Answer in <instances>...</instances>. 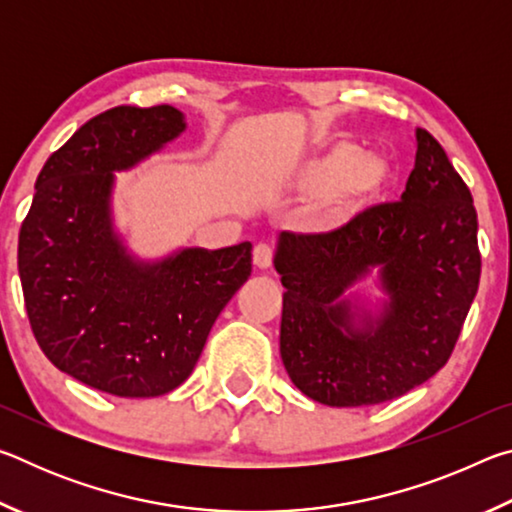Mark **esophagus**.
<instances>
[{
	"mask_svg": "<svg viewBox=\"0 0 512 512\" xmlns=\"http://www.w3.org/2000/svg\"><path fill=\"white\" fill-rule=\"evenodd\" d=\"M273 246L268 244H257L253 250V262L257 268H268L273 264Z\"/></svg>",
	"mask_w": 512,
	"mask_h": 512,
	"instance_id": "esophagus-1",
	"label": "esophagus"
}]
</instances>
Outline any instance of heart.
Segmentation results:
<instances>
[{
    "instance_id": "1",
    "label": "heart",
    "mask_w": 512,
    "mask_h": 512,
    "mask_svg": "<svg viewBox=\"0 0 512 512\" xmlns=\"http://www.w3.org/2000/svg\"><path fill=\"white\" fill-rule=\"evenodd\" d=\"M375 176V164L354 149L332 151L300 173L296 185L309 196H341L366 187Z\"/></svg>"
}]
</instances>
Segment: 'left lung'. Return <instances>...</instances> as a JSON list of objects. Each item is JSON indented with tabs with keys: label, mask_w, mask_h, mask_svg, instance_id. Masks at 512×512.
Here are the masks:
<instances>
[{
	"label": "left lung",
	"mask_w": 512,
	"mask_h": 512,
	"mask_svg": "<svg viewBox=\"0 0 512 512\" xmlns=\"http://www.w3.org/2000/svg\"><path fill=\"white\" fill-rule=\"evenodd\" d=\"M415 137L400 201L372 205L325 235H280L282 363L320 404H381L424 384L452 357L479 289L470 189L436 137L424 128ZM372 267L389 293L377 319L342 300Z\"/></svg>",
	"instance_id": "obj_1"
}]
</instances>
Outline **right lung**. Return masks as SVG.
I'll return each mask as SVG.
<instances>
[{"label":"right lung","instance_id":"add662e5","mask_svg":"<svg viewBox=\"0 0 512 512\" xmlns=\"http://www.w3.org/2000/svg\"><path fill=\"white\" fill-rule=\"evenodd\" d=\"M183 131L173 106L92 117L49 155L20 228L17 271L40 350L58 370L117 397H158L183 384L253 271L248 241L144 264L112 230V171Z\"/></svg>","mask_w":512,"mask_h":512}]
</instances>
